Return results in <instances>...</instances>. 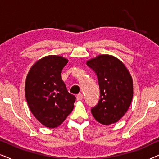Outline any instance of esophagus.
Listing matches in <instances>:
<instances>
[{
  "label": "esophagus",
  "mask_w": 159,
  "mask_h": 159,
  "mask_svg": "<svg viewBox=\"0 0 159 159\" xmlns=\"http://www.w3.org/2000/svg\"><path fill=\"white\" fill-rule=\"evenodd\" d=\"M83 99V95L82 93H80L77 95V101H81V100Z\"/></svg>",
  "instance_id": "1"
}]
</instances>
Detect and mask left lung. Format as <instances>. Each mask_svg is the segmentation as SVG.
I'll list each match as a JSON object with an SVG mask.
<instances>
[{
  "mask_svg": "<svg viewBox=\"0 0 159 159\" xmlns=\"http://www.w3.org/2000/svg\"><path fill=\"white\" fill-rule=\"evenodd\" d=\"M96 74L100 99L91 108L93 116L104 125L116 123L127 111L133 96V82L125 65L111 55H99L87 61Z\"/></svg>",
  "mask_w": 159,
  "mask_h": 159,
  "instance_id": "obj_1",
  "label": "left lung"
}]
</instances>
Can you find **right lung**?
Here are the masks:
<instances>
[{"label": "right lung", "instance_id": "right-lung-1", "mask_svg": "<svg viewBox=\"0 0 159 159\" xmlns=\"http://www.w3.org/2000/svg\"><path fill=\"white\" fill-rule=\"evenodd\" d=\"M67 63L61 56H45L31 67L26 78L28 106L45 127H57L74 108L76 97L68 92L61 78Z\"/></svg>", "mask_w": 159, "mask_h": 159}]
</instances>
